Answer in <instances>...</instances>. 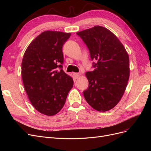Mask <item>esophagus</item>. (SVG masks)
I'll return each mask as SVG.
<instances>
[{
    "label": "esophagus",
    "mask_w": 151,
    "mask_h": 151,
    "mask_svg": "<svg viewBox=\"0 0 151 151\" xmlns=\"http://www.w3.org/2000/svg\"><path fill=\"white\" fill-rule=\"evenodd\" d=\"M81 74L80 73H74V77H75V79H78L80 77Z\"/></svg>",
    "instance_id": "1"
}]
</instances>
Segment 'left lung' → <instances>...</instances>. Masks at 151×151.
Instances as JSON below:
<instances>
[{"label": "left lung", "mask_w": 151, "mask_h": 151, "mask_svg": "<svg viewBox=\"0 0 151 151\" xmlns=\"http://www.w3.org/2000/svg\"><path fill=\"white\" fill-rule=\"evenodd\" d=\"M88 47L93 71L86 76L89 86L83 91L86 101L99 111L115 107L129 79V57L122 43L110 31L96 26L76 33Z\"/></svg>", "instance_id": "left-lung-1"}]
</instances>
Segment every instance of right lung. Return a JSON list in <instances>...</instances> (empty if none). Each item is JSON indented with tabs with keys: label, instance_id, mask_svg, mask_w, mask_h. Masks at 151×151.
I'll return each mask as SVG.
<instances>
[{
	"label": "right lung",
	"instance_id": "obj_1",
	"mask_svg": "<svg viewBox=\"0 0 151 151\" xmlns=\"http://www.w3.org/2000/svg\"><path fill=\"white\" fill-rule=\"evenodd\" d=\"M70 36L60 31H44L30 43L22 58L26 92L35 108L45 115L61 110L73 87L72 78L62 69V47Z\"/></svg>",
	"mask_w": 151,
	"mask_h": 151
}]
</instances>
